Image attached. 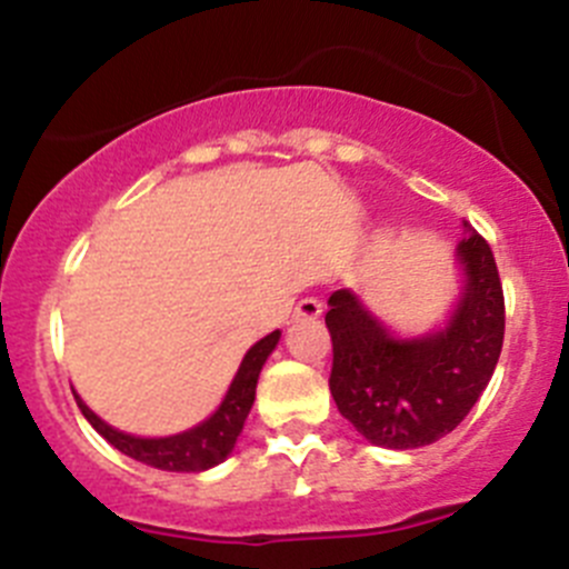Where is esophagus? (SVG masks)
I'll list each match as a JSON object with an SVG mask.
<instances>
[{
  "label": "esophagus",
  "mask_w": 569,
  "mask_h": 569,
  "mask_svg": "<svg viewBox=\"0 0 569 569\" xmlns=\"http://www.w3.org/2000/svg\"><path fill=\"white\" fill-rule=\"evenodd\" d=\"M320 312H323V303H320L318 298H301V301L296 303V318L315 320Z\"/></svg>",
  "instance_id": "obj_1"
}]
</instances>
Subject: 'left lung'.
<instances>
[{"instance_id":"8db88e82","label":"left lung","mask_w":569,"mask_h":569,"mask_svg":"<svg viewBox=\"0 0 569 569\" xmlns=\"http://www.w3.org/2000/svg\"><path fill=\"white\" fill-rule=\"evenodd\" d=\"M465 287L446 329L401 337L357 292L329 296V390L342 418L381 448H423L451 435L489 385L503 348L506 309L487 240L465 223L457 246Z\"/></svg>"}]
</instances>
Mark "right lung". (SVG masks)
Here are the masks:
<instances>
[{"instance_id": "1", "label": "right lung", "mask_w": 569, "mask_h": 569, "mask_svg": "<svg viewBox=\"0 0 569 569\" xmlns=\"http://www.w3.org/2000/svg\"><path fill=\"white\" fill-rule=\"evenodd\" d=\"M279 337H282V331H271V335L262 337L260 342H254V346L246 351L243 362H240L238 373H234L221 407H218L204 423L193 426V429L182 431V435L157 437V440L123 435V431L107 426L99 415H93L91 409L86 407V401L74 392L77 407L82 409L88 423H91L112 448H118V451L127 453V457L138 459V462L149 465V468L171 470V473H201V470H210L216 468V465H221L223 459L232 453L234 442H238L240 431H243L246 418H249L251 412V403H254L260 370L262 365H266V359L271 357L273 348H277Z\"/></svg>"}]
</instances>
